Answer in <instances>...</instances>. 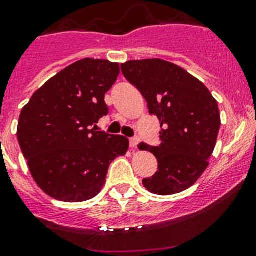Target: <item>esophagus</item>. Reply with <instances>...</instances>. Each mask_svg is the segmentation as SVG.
<instances>
[{
    "mask_svg": "<svg viewBox=\"0 0 256 256\" xmlns=\"http://www.w3.org/2000/svg\"><path fill=\"white\" fill-rule=\"evenodd\" d=\"M129 144H130L132 149H136V148H138V144H139V138H132L130 140H129Z\"/></svg>",
    "mask_w": 256,
    "mask_h": 256,
    "instance_id": "esophagus-1",
    "label": "esophagus"
}]
</instances>
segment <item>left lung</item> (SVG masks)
I'll return each mask as SVG.
<instances>
[{
    "instance_id": "1",
    "label": "left lung",
    "mask_w": 256,
    "mask_h": 256,
    "mask_svg": "<svg viewBox=\"0 0 256 256\" xmlns=\"http://www.w3.org/2000/svg\"><path fill=\"white\" fill-rule=\"evenodd\" d=\"M123 76L144 96L149 114L161 123L160 146L140 142L158 162V171L142 180L154 194L172 195L192 186L205 172L215 149L221 117L217 101L199 79L160 58L120 64Z\"/></svg>"
}]
</instances>
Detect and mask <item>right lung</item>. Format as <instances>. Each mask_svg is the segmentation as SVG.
<instances>
[{
	"label": "right lung",
	"mask_w": 256,
	"mask_h": 256,
	"mask_svg": "<svg viewBox=\"0 0 256 256\" xmlns=\"http://www.w3.org/2000/svg\"><path fill=\"white\" fill-rule=\"evenodd\" d=\"M120 64L84 58L38 89L19 116L17 136L29 171L48 196L66 202L92 199L111 162L126 155L129 140L96 130L108 114L105 94Z\"/></svg>",
	"instance_id": "1"
}]
</instances>
